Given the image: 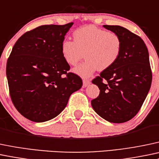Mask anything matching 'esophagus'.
<instances>
[{
    "label": "esophagus",
    "instance_id": "1",
    "mask_svg": "<svg viewBox=\"0 0 159 159\" xmlns=\"http://www.w3.org/2000/svg\"><path fill=\"white\" fill-rule=\"evenodd\" d=\"M90 84H91V81H90V80H88V79L83 80V87H84V88L88 87Z\"/></svg>",
    "mask_w": 159,
    "mask_h": 159
}]
</instances>
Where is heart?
I'll return each mask as SVG.
<instances>
[{
	"instance_id": "heart-1",
	"label": "heart",
	"mask_w": 159,
	"mask_h": 159,
	"mask_svg": "<svg viewBox=\"0 0 159 159\" xmlns=\"http://www.w3.org/2000/svg\"><path fill=\"white\" fill-rule=\"evenodd\" d=\"M74 41L66 39L61 46V55L70 66H75L84 56L86 59L75 67L73 71L88 78L96 71H103L119 58L122 41L116 33H110L94 26H85L73 33Z\"/></svg>"
}]
</instances>
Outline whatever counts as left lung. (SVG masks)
<instances>
[{"label":"left lung","mask_w":159,"mask_h":159,"mask_svg":"<svg viewBox=\"0 0 159 159\" xmlns=\"http://www.w3.org/2000/svg\"><path fill=\"white\" fill-rule=\"evenodd\" d=\"M120 36L121 53L111 67L92 81L100 89L91 101L94 111L107 121L122 123L139 111L152 84L149 56L144 41L120 26L103 25Z\"/></svg>","instance_id":"left-lung-1"}]
</instances>
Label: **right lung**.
Wrapping results in <instances>:
<instances>
[{"mask_svg":"<svg viewBox=\"0 0 159 159\" xmlns=\"http://www.w3.org/2000/svg\"><path fill=\"white\" fill-rule=\"evenodd\" d=\"M73 23L43 25L25 33L13 46L6 74L11 100L21 115L36 123L50 120L66 108L82 80L69 71L61 55Z\"/></svg>","mask_w":159,"mask_h":159,"instance_id":"right-lung-1","label":"right lung"}]
</instances>
